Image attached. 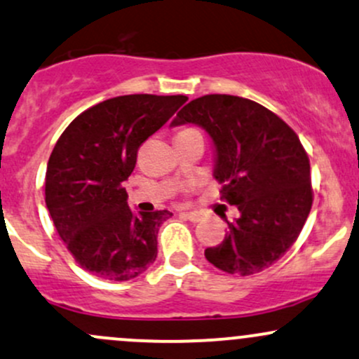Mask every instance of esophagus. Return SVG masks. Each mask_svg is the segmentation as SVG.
Segmentation results:
<instances>
[{
  "mask_svg": "<svg viewBox=\"0 0 359 359\" xmlns=\"http://www.w3.org/2000/svg\"><path fill=\"white\" fill-rule=\"evenodd\" d=\"M182 216L186 219H189V222H192V223H199L201 219H203V215H201V212H198V211H187V212H182Z\"/></svg>",
  "mask_w": 359,
  "mask_h": 359,
  "instance_id": "obj_1",
  "label": "esophagus"
}]
</instances>
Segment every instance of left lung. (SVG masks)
<instances>
[{
  "label": "left lung",
  "instance_id": "left-lung-1",
  "mask_svg": "<svg viewBox=\"0 0 359 359\" xmlns=\"http://www.w3.org/2000/svg\"><path fill=\"white\" fill-rule=\"evenodd\" d=\"M198 124L216 148L222 199L238 208L219 245L204 255L228 274L267 269L297 242L312 210L310 160L297 133L257 102L204 95L189 102L172 126Z\"/></svg>",
  "mask_w": 359,
  "mask_h": 359
}]
</instances>
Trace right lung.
<instances>
[{
	"instance_id": "1",
	"label": "right lung",
	"mask_w": 359,
	"mask_h": 359,
	"mask_svg": "<svg viewBox=\"0 0 359 359\" xmlns=\"http://www.w3.org/2000/svg\"><path fill=\"white\" fill-rule=\"evenodd\" d=\"M186 95H122L81 112L49 156L46 204L73 259L97 278L129 281L155 262L160 224L172 212L133 215L124 180L137 149Z\"/></svg>"
}]
</instances>
